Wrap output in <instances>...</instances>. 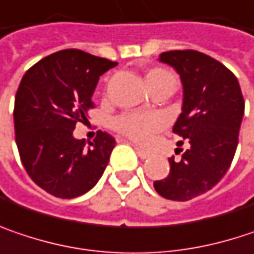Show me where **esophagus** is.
<instances>
[{"label": "esophagus", "instance_id": "esophagus-1", "mask_svg": "<svg viewBox=\"0 0 254 254\" xmlns=\"http://www.w3.org/2000/svg\"><path fill=\"white\" fill-rule=\"evenodd\" d=\"M133 148H135V151H136L138 157H141L142 160H145V158H148V157H150V152H148V151H144L142 148L136 147V145H133Z\"/></svg>", "mask_w": 254, "mask_h": 254}]
</instances>
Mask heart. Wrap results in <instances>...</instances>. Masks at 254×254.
Returning a JSON list of instances; mask_svg holds the SVG:
<instances>
[{
    "mask_svg": "<svg viewBox=\"0 0 254 254\" xmlns=\"http://www.w3.org/2000/svg\"><path fill=\"white\" fill-rule=\"evenodd\" d=\"M163 75H169V74L161 69H154L147 75V80L163 77ZM164 125H166V118L155 112H129L118 116L113 122V127L118 132L142 144L150 141L151 136L160 129H163Z\"/></svg>",
    "mask_w": 254,
    "mask_h": 254,
    "instance_id": "obj_1",
    "label": "heart"
}]
</instances>
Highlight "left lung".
Returning a JSON list of instances; mask_svg holds the SVG:
<instances>
[{
    "instance_id": "8db88e82",
    "label": "left lung",
    "mask_w": 254,
    "mask_h": 254,
    "mask_svg": "<svg viewBox=\"0 0 254 254\" xmlns=\"http://www.w3.org/2000/svg\"><path fill=\"white\" fill-rule=\"evenodd\" d=\"M158 61L182 81V113L173 132L190 147L179 161L169 160L170 173L154 182V189L166 199L189 200L211 190L230 169L244 116L242 88L228 68L205 54L170 51Z\"/></svg>"
}]
</instances>
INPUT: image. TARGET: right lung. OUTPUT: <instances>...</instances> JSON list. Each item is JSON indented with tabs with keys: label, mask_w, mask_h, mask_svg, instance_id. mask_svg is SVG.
<instances>
[{
	"label": "right lung",
	"mask_w": 254,
	"mask_h": 254,
	"mask_svg": "<svg viewBox=\"0 0 254 254\" xmlns=\"http://www.w3.org/2000/svg\"><path fill=\"white\" fill-rule=\"evenodd\" d=\"M116 62L65 49L40 59L21 78L14 102L15 144L26 172L48 193L72 199L103 176L115 138L99 132L93 142L74 138L99 78Z\"/></svg>",
	"instance_id": "obj_1"
}]
</instances>
